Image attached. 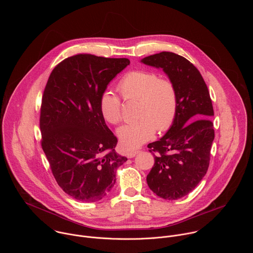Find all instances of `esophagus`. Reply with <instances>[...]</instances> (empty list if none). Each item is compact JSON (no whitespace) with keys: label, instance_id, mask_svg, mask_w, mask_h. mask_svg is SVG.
I'll list each match as a JSON object with an SVG mask.
<instances>
[{"label":"esophagus","instance_id":"esophagus-1","mask_svg":"<svg viewBox=\"0 0 253 253\" xmlns=\"http://www.w3.org/2000/svg\"><path fill=\"white\" fill-rule=\"evenodd\" d=\"M138 152H139V151H132V152H128V153L126 154V156H127V158H133L134 156H136V155L138 154Z\"/></svg>","mask_w":253,"mask_h":253}]
</instances>
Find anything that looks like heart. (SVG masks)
<instances>
[{
	"label": "heart",
	"mask_w": 253,
	"mask_h": 253,
	"mask_svg": "<svg viewBox=\"0 0 253 253\" xmlns=\"http://www.w3.org/2000/svg\"><path fill=\"white\" fill-rule=\"evenodd\" d=\"M117 90L125 101H137L136 121L118 130L124 150H133L149 140L155 130H168L174 122L177 111V93L173 83L152 71L135 70L126 74L118 83ZM102 117L112 125L123 118L122 100L110 90L100 95Z\"/></svg>",
	"instance_id": "b5f03b06"
}]
</instances>
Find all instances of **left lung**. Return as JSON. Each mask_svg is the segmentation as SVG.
I'll return each mask as SVG.
<instances>
[{
  "instance_id": "obj_1",
  "label": "left lung",
  "mask_w": 253,
  "mask_h": 253,
  "mask_svg": "<svg viewBox=\"0 0 253 253\" xmlns=\"http://www.w3.org/2000/svg\"><path fill=\"white\" fill-rule=\"evenodd\" d=\"M168 74L177 93V111L169 131L148 144L155 164L147 175L149 188L160 198L174 201L188 195L206 175L214 139V115L207 84L185 57L163 51L142 59Z\"/></svg>"
}]
</instances>
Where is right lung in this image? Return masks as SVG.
I'll list each match as a JSON object with an SVG mask.
<instances>
[{"mask_svg": "<svg viewBox=\"0 0 253 253\" xmlns=\"http://www.w3.org/2000/svg\"><path fill=\"white\" fill-rule=\"evenodd\" d=\"M127 65V58L76 54L59 62L45 84L41 145L57 184L77 201L103 199L127 160L116 152L118 139L99 109L107 84Z\"/></svg>", "mask_w": 253, "mask_h": 253, "instance_id": "add662e5", "label": "right lung"}]
</instances>
